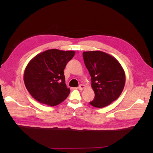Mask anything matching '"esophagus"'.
Segmentation results:
<instances>
[{
	"label": "esophagus",
	"instance_id": "obj_1",
	"mask_svg": "<svg viewBox=\"0 0 153 153\" xmlns=\"http://www.w3.org/2000/svg\"><path fill=\"white\" fill-rule=\"evenodd\" d=\"M85 88V85H83V84H81V85H79V86L78 87V89L79 90H83Z\"/></svg>",
	"mask_w": 153,
	"mask_h": 153
}]
</instances>
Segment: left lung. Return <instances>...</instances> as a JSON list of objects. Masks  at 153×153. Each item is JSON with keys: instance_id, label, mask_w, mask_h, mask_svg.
<instances>
[{"instance_id": "1", "label": "left lung", "mask_w": 153, "mask_h": 153, "mask_svg": "<svg viewBox=\"0 0 153 153\" xmlns=\"http://www.w3.org/2000/svg\"><path fill=\"white\" fill-rule=\"evenodd\" d=\"M84 63L91 77L95 99L90 105L103 108L118 98L126 83V75L116 58L100 51L83 53Z\"/></svg>"}]
</instances>
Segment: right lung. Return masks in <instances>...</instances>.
Returning <instances> with one entry per match:
<instances>
[{
	"label": "right lung",
	"mask_w": 153,
	"mask_h": 153,
	"mask_svg": "<svg viewBox=\"0 0 153 153\" xmlns=\"http://www.w3.org/2000/svg\"><path fill=\"white\" fill-rule=\"evenodd\" d=\"M75 53L74 51L49 49L29 62L24 71V82L35 100L54 106L67 98L70 89L65 83L64 70Z\"/></svg>",
	"instance_id": "add662e5"
}]
</instances>
